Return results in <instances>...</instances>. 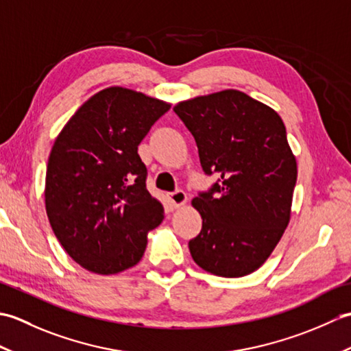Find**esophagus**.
<instances>
[{
    "instance_id": "obj_1",
    "label": "esophagus",
    "mask_w": 351,
    "mask_h": 351,
    "mask_svg": "<svg viewBox=\"0 0 351 351\" xmlns=\"http://www.w3.org/2000/svg\"><path fill=\"white\" fill-rule=\"evenodd\" d=\"M169 200L175 208H180L185 202H187V193L182 191V190H176L173 193H169Z\"/></svg>"
}]
</instances>
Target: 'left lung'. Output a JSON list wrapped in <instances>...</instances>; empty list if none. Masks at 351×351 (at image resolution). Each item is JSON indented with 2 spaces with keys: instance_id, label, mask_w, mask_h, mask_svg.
Segmentation results:
<instances>
[{
  "instance_id": "obj_1",
  "label": "left lung",
  "mask_w": 351,
  "mask_h": 351,
  "mask_svg": "<svg viewBox=\"0 0 351 351\" xmlns=\"http://www.w3.org/2000/svg\"><path fill=\"white\" fill-rule=\"evenodd\" d=\"M175 113L193 134L206 175L219 181L191 200L202 230L190 240L195 263L221 278L263 265L285 232L297 162L280 116L240 90L182 101Z\"/></svg>"
}]
</instances>
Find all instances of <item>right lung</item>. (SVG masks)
I'll return each instance as SVG.
<instances>
[{"instance_id":"obj_1","label":"right lung","mask_w":351,"mask_h":351,"mask_svg":"<svg viewBox=\"0 0 351 351\" xmlns=\"http://www.w3.org/2000/svg\"><path fill=\"white\" fill-rule=\"evenodd\" d=\"M170 104L125 87L88 98L51 149L45 206L57 240L86 270L116 274L138 264L164 219L146 189L137 149Z\"/></svg>"}]
</instances>
